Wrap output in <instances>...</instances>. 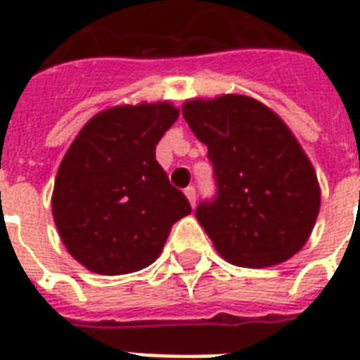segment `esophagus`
Wrapping results in <instances>:
<instances>
[{
	"mask_svg": "<svg viewBox=\"0 0 360 360\" xmlns=\"http://www.w3.org/2000/svg\"><path fill=\"white\" fill-rule=\"evenodd\" d=\"M185 194L186 198H188V202H191L192 207H194V205H196V188H194V186H186Z\"/></svg>",
	"mask_w": 360,
	"mask_h": 360,
	"instance_id": "1",
	"label": "esophagus"
}]
</instances>
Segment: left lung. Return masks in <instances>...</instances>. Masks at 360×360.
<instances>
[{"mask_svg":"<svg viewBox=\"0 0 360 360\" xmlns=\"http://www.w3.org/2000/svg\"><path fill=\"white\" fill-rule=\"evenodd\" d=\"M183 115L213 166L217 192L196 219L220 256L269 267L301 250L318 219L319 186L284 121L243 95L188 101Z\"/></svg>","mask_w":360,"mask_h":360,"instance_id":"obj_1","label":"left lung"}]
</instances>
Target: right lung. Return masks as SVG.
<instances>
[{
    "label": "right lung",
    "mask_w": 360,
    "mask_h": 360,
    "mask_svg": "<svg viewBox=\"0 0 360 360\" xmlns=\"http://www.w3.org/2000/svg\"><path fill=\"white\" fill-rule=\"evenodd\" d=\"M179 117L168 103L117 106L95 115L58 169L52 213L63 245L93 273L151 265L172 226L192 207L155 158Z\"/></svg>",
    "instance_id": "right-lung-1"
}]
</instances>
